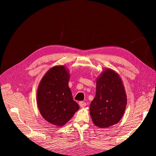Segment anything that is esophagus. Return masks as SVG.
I'll return each instance as SVG.
<instances>
[{"instance_id": "34e87169", "label": "esophagus", "mask_w": 156, "mask_h": 156, "mask_svg": "<svg viewBox=\"0 0 156 156\" xmlns=\"http://www.w3.org/2000/svg\"><path fill=\"white\" fill-rule=\"evenodd\" d=\"M79 105L81 107H85L87 105V103L85 102H84V101H80L79 103Z\"/></svg>"}]
</instances>
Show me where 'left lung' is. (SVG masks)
Here are the masks:
<instances>
[{
    "mask_svg": "<svg viewBox=\"0 0 156 156\" xmlns=\"http://www.w3.org/2000/svg\"><path fill=\"white\" fill-rule=\"evenodd\" d=\"M126 105L127 96L120 75L111 69H105L96 79V96L90 105L94 124L107 128L117 124Z\"/></svg>",
    "mask_w": 156,
    "mask_h": 156,
    "instance_id": "8db88e82",
    "label": "left lung"
}]
</instances>
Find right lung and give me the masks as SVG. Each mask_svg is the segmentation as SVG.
Wrapping results in <instances>:
<instances>
[{"label":"right lung","mask_w":156,"mask_h":156,"mask_svg":"<svg viewBox=\"0 0 156 156\" xmlns=\"http://www.w3.org/2000/svg\"><path fill=\"white\" fill-rule=\"evenodd\" d=\"M69 77L65 66H55L45 73L37 90V105L41 115L58 127L66 124L79 108L68 86Z\"/></svg>","instance_id":"1"}]
</instances>
